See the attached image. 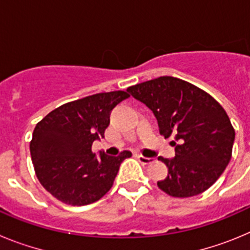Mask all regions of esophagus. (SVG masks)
<instances>
[{"label":"esophagus","mask_w":250,"mask_h":250,"mask_svg":"<svg viewBox=\"0 0 250 250\" xmlns=\"http://www.w3.org/2000/svg\"><path fill=\"white\" fill-rule=\"evenodd\" d=\"M138 159L141 164H144V165L151 164V163H154V161H155V159L154 158H146V156H143V155H138Z\"/></svg>","instance_id":"obj_1"}]
</instances>
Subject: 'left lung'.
<instances>
[{"label": "left lung", "mask_w": 250, "mask_h": 250, "mask_svg": "<svg viewBox=\"0 0 250 250\" xmlns=\"http://www.w3.org/2000/svg\"><path fill=\"white\" fill-rule=\"evenodd\" d=\"M127 91L155 115L161 135L174 136L175 156L158 158L169 169L158 187L175 198L198 195L210 188L229 164L235 139L220 104L199 87L171 76L130 86Z\"/></svg>", "instance_id": "1"}]
</instances>
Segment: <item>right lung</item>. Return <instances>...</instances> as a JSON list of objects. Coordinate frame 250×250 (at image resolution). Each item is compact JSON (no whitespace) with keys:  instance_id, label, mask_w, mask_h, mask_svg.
Segmentation results:
<instances>
[{"instance_id":"right-lung-1","label":"right lung","mask_w":250,"mask_h":250,"mask_svg":"<svg viewBox=\"0 0 250 250\" xmlns=\"http://www.w3.org/2000/svg\"><path fill=\"white\" fill-rule=\"evenodd\" d=\"M126 91H111L63 104L36 125L30 143L35 171L48 193L65 204L87 205L111 189L121 163L131 156L99 155L92 143L104 138L110 112L129 98Z\"/></svg>"}]
</instances>
